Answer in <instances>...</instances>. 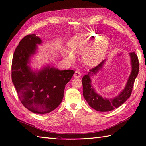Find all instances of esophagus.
<instances>
[{
  "label": "esophagus",
  "mask_w": 146,
  "mask_h": 146,
  "mask_svg": "<svg viewBox=\"0 0 146 146\" xmlns=\"http://www.w3.org/2000/svg\"><path fill=\"white\" fill-rule=\"evenodd\" d=\"M81 75L82 74L80 71H78V70H76V72H75V73L74 74V77L76 78H79V77H80Z\"/></svg>",
  "instance_id": "obj_1"
}]
</instances>
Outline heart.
<instances>
[{"label":"heart","instance_id":"heart-1","mask_svg":"<svg viewBox=\"0 0 146 146\" xmlns=\"http://www.w3.org/2000/svg\"><path fill=\"white\" fill-rule=\"evenodd\" d=\"M108 45V39L95 32L76 35L68 42L71 50L78 54H83L84 62L90 66L98 64L103 60ZM66 52L70 58H74L72 52Z\"/></svg>","mask_w":146,"mask_h":146}]
</instances>
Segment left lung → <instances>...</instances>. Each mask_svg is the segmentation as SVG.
<instances>
[{
	"label": "left lung",
	"mask_w": 146,
	"mask_h": 146,
	"mask_svg": "<svg viewBox=\"0 0 146 146\" xmlns=\"http://www.w3.org/2000/svg\"><path fill=\"white\" fill-rule=\"evenodd\" d=\"M131 64V72L128 79L127 83L124 89L117 96L111 99L103 98L102 97L96 93L94 88L91 85V76L96 74L102 68L105 63V60H103L96 67L90 70L88 74L84 76L82 78L83 85V95L88 104L91 108L96 111L101 112L110 111L115 108L120 107L125 102L129 99L131 94L135 78L138 76L139 72V61L138 56L135 52L130 53Z\"/></svg>",
	"instance_id": "1"
}]
</instances>
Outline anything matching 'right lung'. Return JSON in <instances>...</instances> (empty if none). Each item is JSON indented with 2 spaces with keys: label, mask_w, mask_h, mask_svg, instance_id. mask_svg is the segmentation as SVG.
Masks as SVG:
<instances>
[{
  "label": "right lung",
  "mask_w": 146,
  "mask_h": 146,
  "mask_svg": "<svg viewBox=\"0 0 146 146\" xmlns=\"http://www.w3.org/2000/svg\"><path fill=\"white\" fill-rule=\"evenodd\" d=\"M41 39L35 34L24 37L16 48L12 60L11 78L21 103L30 111L48 113L58 107L64 96L65 85L73 76V70H60L45 67L33 72L29 66L30 56Z\"/></svg>",
  "instance_id": "right-lung-1"
}]
</instances>
